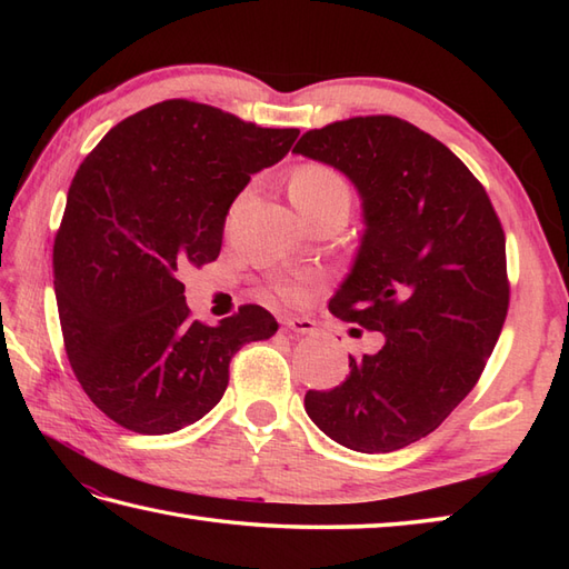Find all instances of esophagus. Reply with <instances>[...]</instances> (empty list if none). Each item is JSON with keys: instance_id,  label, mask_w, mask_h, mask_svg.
<instances>
[{"instance_id": "1", "label": "esophagus", "mask_w": 569, "mask_h": 569, "mask_svg": "<svg viewBox=\"0 0 569 569\" xmlns=\"http://www.w3.org/2000/svg\"><path fill=\"white\" fill-rule=\"evenodd\" d=\"M281 325L286 330L291 332H298V335H312L316 332V322H312L310 318H298V316H286L281 318Z\"/></svg>"}]
</instances>
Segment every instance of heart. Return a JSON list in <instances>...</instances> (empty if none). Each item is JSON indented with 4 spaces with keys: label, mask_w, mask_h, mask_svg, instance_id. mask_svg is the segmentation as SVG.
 Returning a JSON list of instances; mask_svg holds the SVG:
<instances>
[{
    "label": "heart",
    "mask_w": 569,
    "mask_h": 569,
    "mask_svg": "<svg viewBox=\"0 0 569 569\" xmlns=\"http://www.w3.org/2000/svg\"><path fill=\"white\" fill-rule=\"evenodd\" d=\"M291 200L300 214H310L337 200L349 202V186L335 168L325 163H306L291 178ZM286 293L291 291L286 288Z\"/></svg>",
    "instance_id": "obj_1"
}]
</instances>
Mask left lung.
<instances>
[{"label": "left lung", "mask_w": 569, "mask_h": 569, "mask_svg": "<svg viewBox=\"0 0 569 569\" xmlns=\"http://www.w3.org/2000/svg\"><path fill=\"white\" fill-rule=\"evenodd\" d=\"M296 153L352 180L365 234L330 312L383 335L306 413L349 450L426 438L475 389L509 312L506 237L485 186L406 119L352 117L306 131Z\"/></svg>", "instance_id": "left-lung-1"}]
</instances>
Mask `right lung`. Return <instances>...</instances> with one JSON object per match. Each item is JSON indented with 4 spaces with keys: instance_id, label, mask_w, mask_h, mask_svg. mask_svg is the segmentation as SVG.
<instances>
[{
    "instance_id": "1",
    "label": "right lung",
    "mask_w": 569,
    "mask_h": 569,
    "mask_svg": "<svg viewBox=\"0 0 569 569\" xmlns=\"http://www.w3.org/2000/svg\"><path fill=\"white\" fill-rule=\"evenodd\" d=\"M298 134L166 100L107 131L80 163L53 286L70 367L117 426L168 435L200 420L224 396L239 349L278 330L261 306L214 328L192 320L180 273L220 257L229 204Z\"/></svg>"
}]
</instances>
